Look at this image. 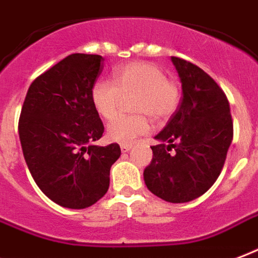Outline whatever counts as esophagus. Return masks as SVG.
<instances>
[{"label": "esophagus", "instance_id": "1", "mask_svg": "<svg viewBox=\"0 0 258 258\" xmlns=\"http://www.w3.org/2000/svg\"><path fill=\"white\" fill-rule=\"evenodd\" d=\"M132 145L131 144H122V145H121V152H123V153H125V152H129L132 149Z\"/></svg>", "mask_w": 258, "mask_h": 258}]
</instances>
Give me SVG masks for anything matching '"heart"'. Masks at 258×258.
<instances>
[{
    "instance_id": "1",
    "label": "heart",
    "mask_w": 258,
    "mask_h": 258,
    "mask_svg": "<svg viewBox=\"0 0 258 258\" xmlns=\"http://www.w3.org/2000/svg\"><path fill=\"white\" fill-rule=\"evenodd\" d=\"M133 98L136 115H121L107 125L106 137L113 143L132 144L152 129L151 119L164 121L176 111L180 87L152 63H131L114 71L113 82L98 79L90 91L94 110L103 119L114 118L123 98Z\"/></svg>"
}]
</instances>
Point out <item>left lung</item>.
Masks as SVG:
<instances>
[{
    "label": "left lung",
    "instance_id": "left-lung-1",
    "mask_svg": "<svg viewBox=\"0 0 258 258\" xmlns=\"http://www.w3.org/2000/svg\"><path fill=\"white\" fill-rule=\"evenodd\" d=\"M171 60L183 98L155 137L160 143L151 147L153 157L144 169V181L163 201L184 203L203 195L218 179L233 140V121L226 95L209 74L180 57Z\"/></svg>",
    "mask_w": 258,
    "mask_h": 258
}]
</instances>
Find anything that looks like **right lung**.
<instances>
[{
	"label": "right lung",
	"instance_id": "1",
	"mask_svg": "<svg viewBox=\"0 0 258 258\" xmlns=\"http://www.w3.org/2000/svg\"><path fill=\"white\" fill-rule=\"evenodd\" d=\"M99 55L73 53L37 77L19 121L24 159L39 188L67 209H86L109 189L118 144L93 145L103 123L90 99Z\"/></svg>",
	"mask_w": 258,
	"mask_h": 258
}]
</instances>
